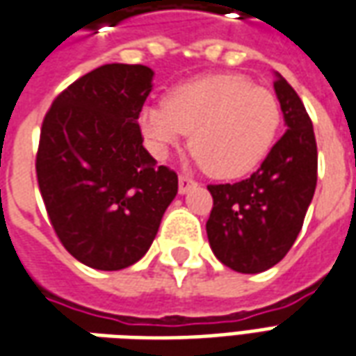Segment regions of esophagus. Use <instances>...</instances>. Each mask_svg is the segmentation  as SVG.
Instances as JSON below:
<instances>
[{
  "label": "esophagus",
  "instance_id": "esophagus-1",
  "mask_svg": "<svg viewBox=\"0 0 356 356\" xmlns=\"http://www.w3.org/2000/svg\"><path fill=\"white\" fill-rule=\"evenodd\" d=\"M196 186V181L186 175H179V194H186L191 188Z\"/></svg>",
  "mask_w": 356,
  "mask_h": 356
}]
</instances>
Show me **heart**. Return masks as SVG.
Returning a JSON list of instances; mask_svg holds the SVG:
<instances>
[{
	"mask_svg": "<svg viewBox=\"0 0 356 356\" xmlns=\"http://www.w3.org/2000/svg\"><path fill=\"white\" fill-rule=\"evenodd\" d=\"M280 104L273 91L252 86L240 74H213L185 81L163 104L140 112V129L160 158L183 145L217 179H238L267 158L280 127Z\"/></svg>",
	"mask_w": 356,
	"mask_h": 356,
	"instance_id": "1",
	"label": "heart"
}]
</instances>
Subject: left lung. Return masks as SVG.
Instances as JSON below:
<instances>
[{
	"instance_id": "obj_1",
	"label": "left lung",
	"mask_w": 356,
	"mask_h": 356,
	"mask_svg": "<svg viewBox=\"0 0 356 356\" xmlns=\"http://www.w3.org/2000/svg\"><path fill=\"white\" fill-rule=\"evenodd\" d=\"M275 91L286 133L261 168L238 183L208 186L213 198L206 223L209 246L223 265L244 275L275 267L290 252L316 188L313 122L280 74H276Z\"/></svg>"
}]
</instances>
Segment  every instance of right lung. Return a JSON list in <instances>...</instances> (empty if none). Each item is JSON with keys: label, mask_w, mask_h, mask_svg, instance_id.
<instances>
[{"label": "right lung", "mask_w": 356, "mask_h": 356, "mask_svg": "<svg viewBox=\"0 0 356 356\" xmlns=\"http://www.w3.org/2000/svg\"><path fill=\"white\" fill-rule=\"evenodd\" d=\"M154 72L104 65L58 95L45 114L35 173L63 246L99 270L137 263L177 194V173L143 147L139 114Z\"/></svg>", "instance_id": "obj_1"}]
</instances>
